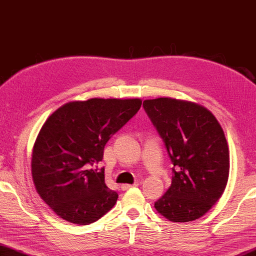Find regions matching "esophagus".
<instances>
[{"mask_svg":"<svg viewBox=\"0 0 256 256\" xmlns=\"http://www.w3.org/2000/svg\"><path fill=\"white\" fill-rule=\"evenodd\" d=\"M133 186H138V182H136V184H123V185L120 186V188L123 190H126L128 188H133Z\"/></svg>","mask_w":256,"mask_h":256,"instance_id":"34e87169","label":"esophagus"}]
</instances>
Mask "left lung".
Returning a JSON list of instances; mask_svg holds the SVG:
<instances>
[{
  "mask_svg": "<svg viewBox=\"0 0 256 256\" xmlns=\"http://www.w3.org/2000/svg\"><path fill=\"white\" fill-rule=\"evenodd\" d=\"M172 162V180L155 208L172 222L204 216L226 190L230 158L216 117L193 102L160 98L144 101Z\"/></svg>",
  "mask_w": 256,
  "mask_h": 256,
  "instance_id": "left-lung-1",
  "label": "left lung"
}]
</instances>
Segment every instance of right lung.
I'll use <instances>...</instances> for the list:
<instances>
[{
    "label": "right lung",
    "mask_w": 256,
    "mask_h": 256,
    "mask_svg": "<svg viewBox=\"0 0 256 256\" xmlns=\"http://www.w3.org/2000/svg\"><path fill=\"white\" fill-rule=\"evenodd\" d=\"M140 106V98H90L68 102L46 120L33 147L32 177L60 218L87 226L115 206L118 194L106 185L104 169L90 168Z\"/></svg>",
    "instance_id": "right-lung-1"
}]
</instances>
